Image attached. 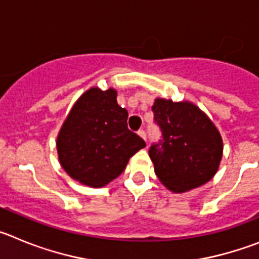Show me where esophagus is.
Returning a JSON list of instances; mask_svg holds the SVG:
<instances>
[{
    "instance_id": "34e87169",
    "label": "esophagus",
    "mask_w": 259,
    "mask_h": 259,
    "mask_svg": "<svg viewBox=\"0 0 259 259\" xmlns=\"http://www.w3.org/2000/svg\"><path fill=\"white\" fill-rule=\"evenodd\" d=\"M137 134H139V136H140L141 139H144V140L146 141V134H145V131H144V130H140V131L137 132Z\"/></svg>"
}]
</instances>
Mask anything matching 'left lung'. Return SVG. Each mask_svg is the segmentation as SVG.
<instances>
[{
	"label": "left lung",
	"instance_id": "left-lung-1",
	"mask_svg": "<svg viewBox=\"0 0 259 259\" xmlns=\"http://www.w3.org/2000/svg\"><path fill=\"white\" fill-rule=\"evenodd\" d=\"M152 110L162 140L150 146L155 175L167 189L183 193L214 178L223 155V140L197 105L155 98Z\"/></svg>",
	"mask_w": 259,
	"mask_h": 259
}]
</instances>
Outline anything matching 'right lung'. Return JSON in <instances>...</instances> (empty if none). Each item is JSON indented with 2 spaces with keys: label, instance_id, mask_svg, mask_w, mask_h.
Returning <instances> with one entry per match:
<instances>
[{
  "label": "right lung",
  "instance_id": "obj_1",
  "mask_svg": "<svg viewBox=\"0 0 259 259\" xmlns=\"http://www.w3.org/2000/svg\"><path fill=\"white\" fill-rule=\"evenodd\" d=\"M128 113L116 89L92 87L77 98L57 136V153L70 178L102 188L124 171L145 141L127 127Z\"/></svg>",
  "mask_w": 259,
  "mask_h": 259
}]
</instances>
